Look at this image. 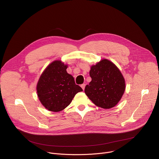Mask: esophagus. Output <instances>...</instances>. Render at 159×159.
I'll return each instance as SVG.
<instances>
[{
    "label": "esophagus",
    "mask_w": 159,
    "mask_h": 159,
    "mask_svg": "<svg viewBox=\"0 0 159 159\" xmlns=\"http://www.w3.org/2000/svg\"><path fill=\"white\" fill-rule=\"evenodd\" d=\"M80 87H82V89L83 90H84V89H85V84H82V85H80Z\"/></svg>",
    "instance_id": "1"
}]
</instances>
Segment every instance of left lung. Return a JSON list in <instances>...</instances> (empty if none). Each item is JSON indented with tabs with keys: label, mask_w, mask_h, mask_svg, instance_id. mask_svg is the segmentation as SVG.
I'll return each mask as SVG.
<instances>
[{
	"label": "left lung",
	"mask_w": 159,
	"mask_h": 159,
	"mask_svg": "<svg viewBox=\"0 0 159 159\" xmlns=\"http://www.w3.org/2000/svg\"><path fill=\"white\" fill-rule=\"evenodd\" d=\"M92 79L85 87V93L98 107L109 109L121 100L125 90V79L115 64L102 59L90 67Z\"/></svg>",
	"instance_id": "1"
}]
</instances>
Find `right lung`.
I'll return each instance as SVG.
<instances>
[{"instance_id": "1", "label": "right lung", "mask_w": 159, "mask_h": 159, "mask_svg": "<svg viewBox=\"0 0 159 159\" xmlns=\"http://www.w3.org/2000/svg\"><path fill=\"white\" fill-rule=\"evenodd\" d=\"M67 65L61 60L49 64L41 75L36 86L37 95L42 105L52 112L61 111L72 102L82 89L66 72Z\"/></svg>"}]
</instances>
